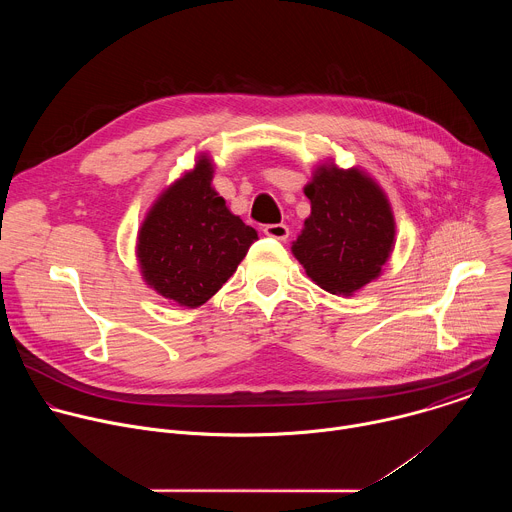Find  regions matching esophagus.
<instances>
[{"instance_id":"34e87169","label":"esophagus","mask_w":512,"mask_h":512,"mask_svg":"<svg viewBox=\"0 0 512 512\" xmlns=\"http://www.w3.org/2000/svg\"><path fill=\"white\" fill-rule=\"evenodd\" d=\"M263 233L271 239H277V241H285L289 237V229L285 225H267L263 229Z\"/></svg>"}]
</instances>
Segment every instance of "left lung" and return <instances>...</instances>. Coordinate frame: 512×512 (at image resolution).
Returning <instances> with one entry per match:
<instances>
[{"label": "left lung", "mask_w": 512, "mask_h": 512, "mask_svg": "<svg viewBox=\"0 0 512 512\" xmlns=\"http://www.w3.org/2000/svg\"><path fill=\"white\" fill-rule=\"evenodd\" d=\"M312 212L291 245L308 277L336 296L377 279L395 247V216L383 188L358 168H316L304 188Z\"/></svg>", "instance_id": "obj_1"}]
</instances>
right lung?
Here are the masks:
<instances>
[{
  "instance_id": "obj_1",
  "label": "right lung",
  "mask_w": 512,
  "mask_h": 512,
  "mask_svg": "<svg viewBox=\"0 0 512 512\" xmlns=\"http://www.w3.org/2000/svg\"><path fill=\"white\" fill-rule=\"evenodd\" d=\"M212 174V160L200 156L158 196L137 233L143 281L184 308L206 304L259 239L212 188Z\"/></svg>"
}]
</instances>
